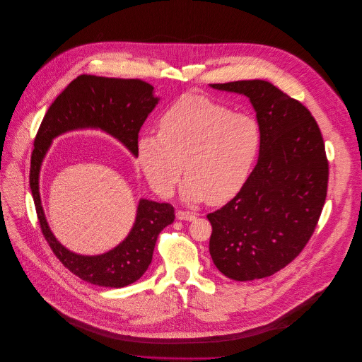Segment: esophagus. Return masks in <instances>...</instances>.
I'll list each match as a JSON object with an SVG mask.
<instances>
[{
	"instance_id": "1",
	"label": "esophagus",
	"mask_w": 362,
	"mask_h": 362,
	"mask_svg": "<svg viewBox=\"0 0 362 362\" xmlns=\"http://www.w3.org/2000/svg\"><path fill=\"white\" fill-rule=\"evenodd\" d=\"M177 218L181 221H194L195 220V214L189 211H177Z\"/></svg>"
}]
</instances>
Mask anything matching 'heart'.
Listing matches in <instances>:
<instances>
[{
	"label": "heart",
	"mask_w": 362,
	"mask_h": 362,
	"mask_svg": "<svg viewBox=\"0 0 362 362\" xmlns=\"http://www.w3.org/2000/svg\"><path fill=\"white\" fill-rule=\"evenodd\" d=\"M261 146L259 125L204 95H184L160 119V134H142L138 163L151 188L170 197L182 171L187 202H227L247 182Z\"/></svg>",
	"instance_id": "1"
}]
</instances>
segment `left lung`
<instances>
[{
	"mask_svg": "<svg viewBox=\"0 0 362 362\" xmlns=\"http://www.w3.org/2000/svg\"><path fill=\"white\" fill-rule=\"evenodd\" d=\"M211 87L250 100L261 146L241 191L206 215L212 226L209 254L231 279L265 278L290 264L317 227L328 185L324 139L311 112L268 81Z\"/></svg>",
	"mask_w": 362,
	"mask_h": 362,
	"instance_id": "obj_1",
	"label": "left lung"
}]
</instances>
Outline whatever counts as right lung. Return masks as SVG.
Masks as SVG:
<instances>
[{
    "label": "right lung",
    "instance_id": "right-lung-1",
    "mask_svg": "<svg viewBox=\"0 0 362 362\" xmlns=\"http://www.w3.org/2000/svg\"><path fill=\"white\" fill-rule=\"evenodd\" d=\"M160 98L154 87L141 80L107 78L83 74L71 81L48 108L34 141L30 188L41 231L55 257L81 279L110 288H122L146 272L160 233L174 223V206L141 198L135 221L115 248L98 255H81L65 248L52 234L41 204L40 171L58 135L77 129H101L136 157L138 132Z\"/></svg>",
    "mask_w": 362,
    "mask_h": 362
}]
</instances>
